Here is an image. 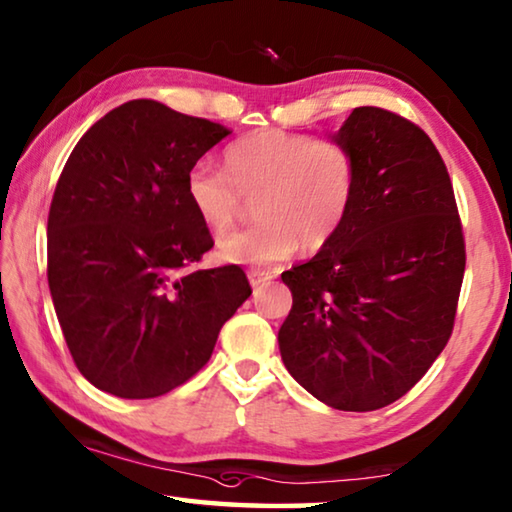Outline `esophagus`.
I'll use <instances>...</instances> for the list:
<instances>
[{
    "label": "esophagus",
    "instance_id": "esophagus-1",
    "mask_svg": "<svg viewBox=\"0 0 512 512\" xmlns=\"http://www.w3.org/2000/svg\"><path fill=\"white\" fill-rule=\"evenodd\" d=\"M248 280H250V284H253V287H264L266 282L273 280V273L271 271H262V268H250Z\"/></svg>",
    "mask_w": 512,
    "mask_h": 512
}]
</instances>
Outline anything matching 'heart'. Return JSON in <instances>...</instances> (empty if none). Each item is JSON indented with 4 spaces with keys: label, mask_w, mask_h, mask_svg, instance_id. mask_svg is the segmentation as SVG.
<instances>
[{
    "label": "heart",
    "mask_w": 512,
    "mask_h": 512,
    "mask_svg": "<svg viewBox=\"0 0 512 512\" xmlns=\"http://www.w3.org/2000/svg\"><path fill=\"white\" fill-rule=\"evenodd\" d=\"M223 167L196 162L185 176V196L212 235L235 228L255 198L257 223L223 239L228 262L280 264L332 244L348 223L359 189L357 155L348 144L307 133L259 128L223 149Z\"/></svg>",
    "instance_id": "b5f03b06"
}]
</instances>
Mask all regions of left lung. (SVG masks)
<instances>
[{
	"instance_id": "8db88e82",
	"label": "left lung",
	"mask_w": 512,
	"mask_h": 512,
	"mask_svg": "<svg viewBox=\"0 0 512 512\" xmlns=\"http://www.w3.org/2000/svg\"><path fill=\"white\" fill-rule=\"evenodd\" d=\"M334 140L357 155L348 223L282 273L287 370L339 411H377L424 377L452 336L465 273L454 187L431 137L397 112L361 106Z\"/></svg>"
}]
</instances>
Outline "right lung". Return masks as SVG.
<instances>
[{
  "label": "right lung",
  "instance_id": "obj_1",
  "mask_svg": "<svg viewBox=\"0 0 512 512\" xmlns=\"http://www.w3.org/2000/svg\"><path fill=\"white\" fill-rule=\"evenodd\" d=\"M230 128L151 99L121 103L69 155L47 219V280L69 354L110 395L149 400L192 379L253 293L185 196Z\"/></svg>",
  "mask_w": 512,
  "mask_h": 512
}]
</instances>
